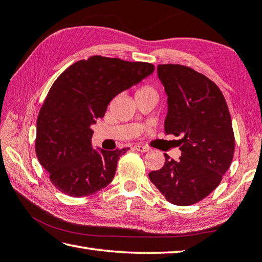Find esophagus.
I'll list each match as a JSON object with an SVG mask.
<instances>
[{
	"mask_svg": "<svg viewBox=\"0 0 262 262\" xmlns=\"http://www.w3.org/2000/svg\"><path fill=\"white\" fill-rule=\"evenodd\" d=\"M134 148H135V150H137V151H140V152H147V151H150V148H148L147 146L140 145V144L135 145V146H134Z\"/></svg>",
	"mask_w": 262,
	"mask_h": 262,
	"instance_id": "esophagus-1",
	"label": "esophagus"
}]
</instances>
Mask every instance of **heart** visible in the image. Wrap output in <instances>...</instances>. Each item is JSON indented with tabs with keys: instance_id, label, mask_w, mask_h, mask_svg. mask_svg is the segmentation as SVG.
Segmentation results:
<instances>
[{
	"instance_id": "1",
	"label": "heart",
	"mask_w": 262,
	"mask_h": 262,
	"mask_svg": "<svg viewBox=\"0 0 262 262\" xmlns=\"http://www.w3.org/2000/svg\"><path fill=\"white\" fill-rule=\"evenodd\" d=\"M148 91H155V90H153L151 86H143L138 92H148ZM138 92H137V93H138Z\"/></svg>"
}]
</instances>
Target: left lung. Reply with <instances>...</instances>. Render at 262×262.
<instances>
[{"label": "left lung", "mask_w": 262, "mask_h": 262, "mask_svg": "<svg viewBox=\"0 0 262 262\" xmlns=\"http://www.w3.org/2000/svg\"><path fill=\"white\" fill-rule=\"evenodd\" d=\"M158 77L168 95L166 134L182 157L165 155V165L148 173L168 202L192 206L208 196L232 163L235 137L226 100L208 77L182 64H159Z\"/></svg>", "instance_id": "left-lung-1"}]
</instances>
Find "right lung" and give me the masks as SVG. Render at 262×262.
I'll return each mask as SVG.
<instances>
[{
  "instance_id": "add662e5",
  "label": "right lung",
  "mask_w": 262,
  "mask_h": 262,
  "mask_svg": "<svg viewBox=\"0 0 262 262\" xmlns=\"http://www.w3.org/2000/svg\"><path fill=\"white\" fill-rule=\"evenodd\" d=\"M155 66L93 55L77 61L51 87L37 118L36 155L51 183L67 195H92L109 185L128 148L94 150L92 125L116 95L151 75Z\"/></svg>"
}]
</instances>
